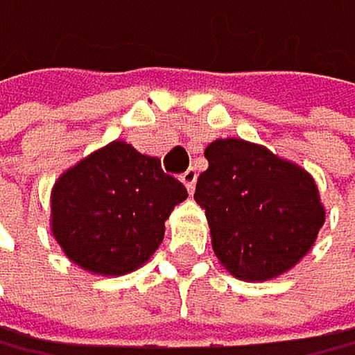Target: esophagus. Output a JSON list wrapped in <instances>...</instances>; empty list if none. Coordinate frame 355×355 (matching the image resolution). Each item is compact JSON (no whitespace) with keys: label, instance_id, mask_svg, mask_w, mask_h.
<instances>
[{"label":"esophagus","instance_id":"esophagus-1","mask_svg":"<svg viewBox=\"0 0 355 355\" xmlns=\"http://www.w3.org/2000/svg\"><path fill=\"white\" fill-rule=\"evenodd\" d=\"M181 183L188 188V193H193V190H195V183H198V172H195L193 167L186 169V172L181 174Z\"/></svg>","mask_w":355,"mask_h":355}]
</instances>
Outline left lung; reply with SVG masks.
Returning <instances> with one entry per match:
<instances>
[{"label": "left lung", "mask_w": 355, "mask_h": 355, "mask_svg": "<svg viewBox=\"0 0 355 355\" xmlns=\"http://www.w3.org/2000/svg\"><path fill=\"white\" fill-rule=\"evenodd\" d=\"M205 157L195 202L220 265L241 282H267L295 267L325 220L311 174L244 139H216Z\"/></svg>", "instance_id": "8db88e82"}]
</instances>
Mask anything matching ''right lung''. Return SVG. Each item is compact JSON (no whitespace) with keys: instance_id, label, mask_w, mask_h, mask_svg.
<instances>
[{"instance_id":"1","label":"right lung","mask_w":355,"mask_h":355,"mask_svg":"<svg viewBox=\"0 0 355 355\" xmlns=\"http://www.w3.org/2000/svg\"><path fill=\"white\" fill-rule=\"evenodd\" d=\"M188 198L160 160L111 141L60 176L51 193L53 237L64 256L102 277L135 272L157 251L165 220Z\"/></svg>"}]
</instances>
